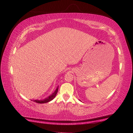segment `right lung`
<instances>
[{
    "label": "right lung",
    "mask_w": 133,
    "mask_h": 133,
    "mask_svg": "<svg viewBox=\"0 0 133 133\" xmlns=\"http://www.w3.org/2000/svg\"><path fill=\"white\" fill-rule=\"evenodd\" d=\"M58 86L57 88H56L55 91L51 95H50L49 97H47V98L44 99H43V100H41V101L39 100H39L36 99V100H34L33 101L35 102H36V103H44L49 102H50V101H51V100H52L53 99L55 98V97L56 96V94H57V92H58Z\"/></svg>",
    "instance_id": "add662e5"
}]
</instances>
